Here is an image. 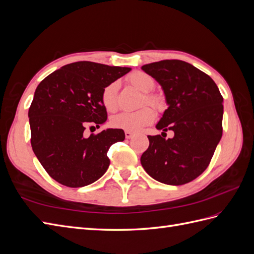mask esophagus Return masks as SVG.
I'll return each mask as SVG.
<instances>
[{"mask_svg":"<svg viewBox=\"0 0 254 254\" xmlns=\"http://www.w3.org/2000/svg\"><path fill=\"white\" fill-rule=\"evenodd\" d=\"M133 135H134V134H133L131 131H125L126 139H131V137H132Z\"/></svg>","mask_w":254,"mask_h":254,"instance_id":"34e87169","label":"esophagus"}]
</instances>
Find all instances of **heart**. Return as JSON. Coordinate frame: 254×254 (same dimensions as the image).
I'll list each match as a JSON object with an SVG mask.
<instances>
[{
    "label": "heart",
    "mask_w": 254,
    "mask_h": 254,
    "mask_svg": "<svg viewBox=\"0 0 254 254\" xmlns=\"http://www.w3.org/2000/svg\"><path fill=\"white\" fill-rule=\"evenodd\" d=\"M128 79L134 88L145 93L143 103L148 104L157 110L161 109V107H162L161 98L158 95L148 93L155 87V80L150 75L142 71H135L129 75ZM118 90V82H111L103 90L101 99L104 108L107 111L112 112L117 109ZM153 120H155V113L148 107H144V108L134 112H121L119 114H115L114 117H112L110 123L114 128L134 132L151 124Z\"/></svg>",
    "instance_id": "1"
}]
</instances>
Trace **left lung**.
I'll return each mask as SVG.
<instances>
[{
    "label": "left lung",
    "instance_id": "8db88e82",
    "mask_svg": "<svg viewBox=\"0 0 254 254\" xmlns=\"http://www.w3.org/2000/svg\"><path fill=\"white\" fill-rule=\"evenodd\" d=\"M162 87L167 109L156 128L174 137L148 135L141 163L150 177L170 186L196 179L209 166L222 135L224 106L218 87L199 68L182 60L142 66Z\"/></svg>",
    "mask_w": 254,
    "mask_h": 254
}]
</instances>
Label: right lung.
Instances as JSON below:
<instances>
[{
	"label": "right lung",
	"instance_id": "right-lung-1",
	"mask_svg": "<svg viewBox=\"0 0 254 254\" xmlns=\"http://www.w3.org/2000/svg\"><path fill=\"white\" fill-rule=\"evenodd\" d=\"M131 68L91 61L66 64L37 87L28 110L30 143L47 173L63 186L81 188L108 170L110 146L124 141L123 129L84 133L87 126L105 124L102 92Z\"/></svg>",
	"mask_w": 254,
	"mask_h": 254
}]
</instances>
